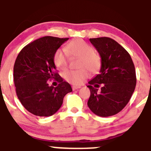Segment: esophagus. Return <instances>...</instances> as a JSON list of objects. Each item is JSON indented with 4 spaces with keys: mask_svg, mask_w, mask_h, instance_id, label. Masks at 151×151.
<instances>
[{
    "mask_svg": "<svg viewBox=\"0 0 151 151\" xmlns=\"http://www.w3.org/2000/svg\"><path fill=\"white\" fill-rule=\"evenodd\" d=\"M72 90H76V89H80L81 88V86H72Z\"/></svg>",
    "mask_w": 151,
    "mask_h": 151,
    "instance_id": "34e87169",
    "label": "esophagus"
}]
</instances>
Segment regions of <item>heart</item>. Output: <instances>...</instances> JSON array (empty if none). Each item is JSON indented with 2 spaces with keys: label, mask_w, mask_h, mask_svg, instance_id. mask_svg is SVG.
<instances>
[{
  "label": "heart",
  "mask_w": 151,
  "mask_h": 151,
  "mask_svg": "<svg viewBox=\"0 0 151 151\" xmlns=\"http://www.w3.org/2000/svg\"><path fill=\"white\" fill-rule=\"evenodd\" d=\"M69 55L82 59L80 67H86L91 72H96L101 67V57L94 52V50L91 45L82 40H76L67 44L65 51L59 49L54 54V63L57 68L60 70H65L68 67ZM89 72L84 68L79 70H69L64 74L66 81L74 85H80L89 77Z\"/></svg>",
  "instance_id": "1"
}]
</instances>
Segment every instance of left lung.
<instances>
[{"mask_svg": "<svg viewBox=\"0 0 151 151\" xmlns=\"http://www.w3.org/2000/svg\"><path fill=\"white\" fill-rule=\"evenodd\" d=\"M89 40L99 53L101 65L99 74L89 81L91 94L87 105L96 115L111 116L120 112L131 99L136 84L134 64L129 53L111 38Z\"/></svg>", "mask_w": 151, "mask_h": 151, "instance_id": "left-lung-1", "label": "left lung"}]
</instances>
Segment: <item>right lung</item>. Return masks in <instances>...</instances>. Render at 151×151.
Here are the masks:
<instances>
[{"instance_id":"1","label":"right lung","mask_w":151,"mask_h":151,"mask_svg":"<svg viewBox=\"0 0 151 151\" xmlns=\"http://www.w3.org/2000/svg\"><path fill=\"white\" fill-rule=\"evenodd\" d=\"M69 38L45 36L22 48L13 67L17 96L22 105L38 116H50L56 113L67 93L72 91L70 84L56 72L54 54ZM55 78L59 84L50 86Z\"/></svg>"}]
</instances>
